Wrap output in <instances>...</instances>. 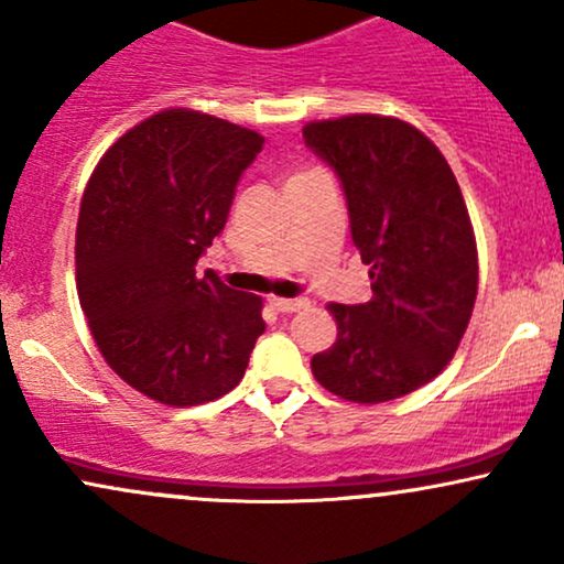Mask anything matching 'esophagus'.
<instances>
[{"instance_id":"obj_1","label":"esophagus","mask_w":564,"mask_h":564,"mask_svg":"<svg viewBox=\"0 0 564 564\" xmlns=\"http://www.w3.org/2000/svg\"><path fill=\"white\" fill-rule=\"evenodd\" d=\"M270 304H273L278 313H300V310L310 307L307 300H281V296H273Z\"/></svg>"}]
</instances>
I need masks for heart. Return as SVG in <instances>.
<instances>
[{
  "mask_svg": "<svg viewBox=\"0 0 564 564\" xmlns=\"http://www.w3.org/2000/svg\"><path fill=\"white\" fill-rule=\"evenodd\" d=\"M313 172H318V170H294V172L289 174L286 185H289V183H294V180H302V177H307V174H313Z\"/></svg>",
  "mask_w": 564,
  "mask_h": 564,
  "instance_id": "obj_1",
  "label": "heart"
}]
</instances>
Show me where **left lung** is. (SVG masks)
<instances>
[{
  "mask_svg": "<svg viewBox=\"0 0 564 564\" xmlns=\"http://www.w3.org/2000/svg\"><path fill=\"white\" fill-rule=\"evenodd\" d=\"M304 142L339 174L368 264L366 304H328L336 341L310 360L349 403L403 398L451 364L477 300V241L440 148L394 116L307 121Z\"/></svg>",
  "mask_w": 564,
  "mask_h": 564,
  "instance_id": "1",
  "label": "left lung"
}]
</instances>
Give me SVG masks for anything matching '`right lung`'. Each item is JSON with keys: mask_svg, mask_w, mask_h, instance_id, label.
I'll list each match as a JSON object with an SVG mask.
<instances>
[{"mask_svg": "<svg viewBox=\"0 0 564 564\" xmlns=\"http://www.w3.org/2000/svg\"><path fill=\"white\" fill-rule=\"evenodd\" d=\"M264 138L191 108L127 129L97 161L76 223V291L106 364L156 403L228 394L264 332L262 296L196 275Z\"/></svg>", "mask_w": 564, "mask_h": 564, "instance_id": "right-lung-1", "label": "right lung"}]
</instances>
